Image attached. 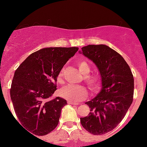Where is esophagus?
I'll return each mask as SVG.
<instances>
[{"mask_svg":"<svg viewBox=\"0 0 147 147\" xmlns=\"http://www.w3.org/2000/svg\"><path fill=\"white\" fill-rule=\"evenodd\" d=\"M68 104H72V105H78V103L76 102H70V101H68Z\"/></svg>","mask_w":147,"mask_h":147,"instance_id":"34e87169","label":"esophagus"}]
</instances>
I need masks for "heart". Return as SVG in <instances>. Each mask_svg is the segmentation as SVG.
<instances>
[{"label":"heart","mask_w":147,"mask_h":147,"mask_svg":"<svg viewBox=\"0 0 147 147\" xmlns=\"http://www.w3.org/2000/svg\"><path fill=\"white\" fill-rule=\"evenodd\" d=\"M77 65L83 74L84 82L88 84L89 88L94 92L98 91L102 87V77L99 73L90 74V67L86 61L77 60ZM57 82L63 84V69H61L57 75ZM60 95L63 98L73 102H77L86 98L88 96L87 88L84 85L65 86L60 90Z\"/></svg>","instance_id":"1"}]
</instances>
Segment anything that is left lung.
Here are the masks:
<instances>
[{
  "mask_svg": "<svg viewBox=\"0 0 147 147\" xmlns=\"http://www.w3.org/2000/svg\"><path fill=\"white\" fill-rule=\"evenodd\" d=\"M79 52L95 63L102 77V90L86 102L90 112L80 118L81 124L92 134H105L120 123L132 104L133 74L124 58L107 45H88Z\"/></svg>",
  "mask_w": 147,
  "mask_h": 147,
  "instance_id": "obj_1",
  "label": "left lung"
}]
</instances>
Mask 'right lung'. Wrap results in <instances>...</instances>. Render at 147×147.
<instances>
[{
    "mask_svg": "<svg viewBox=\"0 0 147 147\" xmlns=\"http://www.w3.org/2000/svg\"><path fill=\"white\" fill-rule=\"evenodd\" d=\"M78 50L43 48L31 54L15 71L10 88L11 102L21 125L32 134L45 136L58 125L67 102L50 97L57 90L58 73Z\"/></svg>",
    "mask_w": 147,
    "mask_h": 147,
    "instance_id": "right-lung-1",
    "label": "right lung"
}]
</instances>
